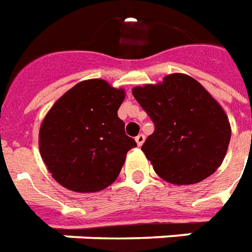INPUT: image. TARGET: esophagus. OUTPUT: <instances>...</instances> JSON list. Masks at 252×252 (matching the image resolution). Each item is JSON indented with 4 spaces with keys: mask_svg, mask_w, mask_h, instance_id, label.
Instances as JSON below:
<instances>
[{
    "mask_svg": "<svg viewBox=\"0 0 252 252\" xmlns=\"http://www.w3.org/2000/svg\"><path fill=\"white\" fill-rule=\"evenodd\" d=\"M144 141H145V135L144 134H138L135 137V142H137V145L141 146L144 144Z\"/></svg>",
    "mask_w": 252,
    "mask_h": 252,
    "instance_id": "1",
    "label": "esophagus"
}]
</instances>
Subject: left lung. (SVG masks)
Masks as SVG:
<instances>
[{"mask_svg":"<svg viewBox=\"0 0 252 252\" xmlns=\"http://www.w3.org/2000/svg\"><path fill=\"white\" fill-rule=\"evenodd\" d=\"M133 94L155 125L141 149L158 176L174 185H192L220 167L231 126L198 81L175 73L158 85L135 87Z\"/></svg>","mask_w":252,"mask_h":252,"instance_id":"left-lung-1","label":"left lung"}]
</instances>
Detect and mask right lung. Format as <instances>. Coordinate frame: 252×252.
Segmentation results:
<instances>
[{
	"label": "right lung",
	"instance_id": "obj_1",
	"mask_svg": "<svg viewBox=\"0 0 252 252\" xmlns=\"http://www.w3.org/2000/svg\"><path fill=\"white\" fill-rule=\"evenodd\" d=\"M123 99V89L104 80H87L51 107L40 126L39 149L61 186L94 192L117 179L126 153L137 146L118 118Z\"/></svg>",
	"mask_w": 252,
	"mask_h": 252
}]
</instances>
